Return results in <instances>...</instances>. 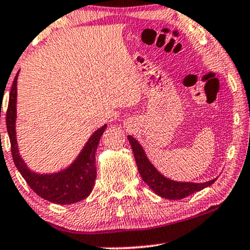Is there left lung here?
<instances>
[{"instance_id":"1","label":"left lung","mask_w":250,"mask_h":250,"mask_svg":"<svg viewBox=\"0 0 250 250\" xmlns=\"http://www.w3.org/2000/svg\"><path fill=\"white\" fill-rule=\"evenodd\" d=\"M129 143L131 145L133 156L138 167L139 174L145 184L155 192L157 196L163 197L167 199H182L185 197L200 191L202 189L208 187L216 181L215 179L206 182H184L174 181L167 177H164L161 172L152 164L148 160L143 146L132 136H128Z\"/></svg>"}]
</instances>
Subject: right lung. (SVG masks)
Segmentation results:
<instances>
[{"instance_id": "right-lung-1", "label": "right lung", "mask_w": 250, "mask_h": 250, "mask_svg": "<svg viewBox=\"0 0 250 250\" xmlns=\"http://www.w3.org/2000/svg\"><path fill=\"white\" fill-rule=\"evenodd\" d=\"M17 73L10 90L8 111H6V129H8L11 153L17 168L27 184L42 198L60 205L78 203L90 195L96 179L95 153L98 143L107 125L98 128L89 137L82 152L69 167L54 173H37L31 171L20 156L16 135L17 121Z\"/></svg>"}]
</instances>
